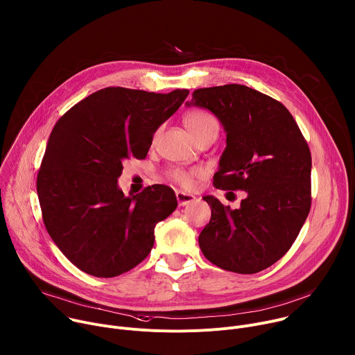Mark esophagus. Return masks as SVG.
Listing matches in <instances>:
<instances>
[{"label": "esophagus", "mask_w": 355, "mask_h": 355, "mask_svg": "<svg viewBox=\"0 0 355 355\" xmlns=\"http://www.w3.org/2000/svg\"><path fill=\"white\" fill-rule=\"evenodd\" d=\"M175 196H177V200H178V205L180 207H185V205H189L192 204V202L196 200V198L191 193H187V192H182V191H177L175 192Z\"/></svg>", "instance_id": "1"}]
</instances>
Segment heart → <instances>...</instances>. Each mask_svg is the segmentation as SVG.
I'll return each instance as SVG.
<instances>
[{"label": "heart", "instance_id": "b5f03b06", "mask_svg": "<svg viewBox=\"0 0 355 355\" xmlns=\"http://www.w3.org/2000/svg\"><path fill=\"white\" fill-rule=\"evenodd\" d=\"M184 122H185L187 129L189 130V133L192 135V137L195 140H199L200 137H204L207 135H212V133L218 135V132H219V123H218L216 118L207 111H200V110L191 111L189 114L185 115ZM168 175L173 181H175L181 187L189 188L193 185V180L198 175V171H187L182 168H173L168 173Z\"/></svg>", "mask_w": 355, "mask_h": 355}]
</instances>
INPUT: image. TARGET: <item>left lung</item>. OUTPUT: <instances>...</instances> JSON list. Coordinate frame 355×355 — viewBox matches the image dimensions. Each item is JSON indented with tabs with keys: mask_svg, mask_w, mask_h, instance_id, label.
Instances as JSON below:
<instances>
[{
	"mask_svg": "<svg viewBox=\"0 0 355 355\" xmlns=\"http://www.w3.org/2000/svg\"><path fill=\"white\" fill-rule=\"evenodd\" d=\"M187 105L209 110L225 128L226 148L214 185L245 191L239 209L204 196L212 216L199 247L222 270L260 272L291 248L309 215V146L281 103L245 85L195 89Z\"/></svg>",
	"mask_w": 355,
	"mask_h": 355,
	"instance_id": "obj_1",
	"label": "left lung"
}]
</instances>
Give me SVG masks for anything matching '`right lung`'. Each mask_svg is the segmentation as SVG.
<instances>
[{"label":"right lung","mask_w":355,"mask_h":355,"mask_svg":"<svg viewBox=\"0 0 355 355\" xmlns=\"http://www.w3.org/2000/svg\"><path fill=\"white\" fill-rule=\"evenodd\" d=\"M188 94L108 87L56 122L36 189L47 233L81 271L111 278L148 256L156 225L177 208L175 193L156 184L126 196L118 178L126 159L147 156L153 135Z\"/></svg>","instance_id":"add662e5"}]
</instances>
